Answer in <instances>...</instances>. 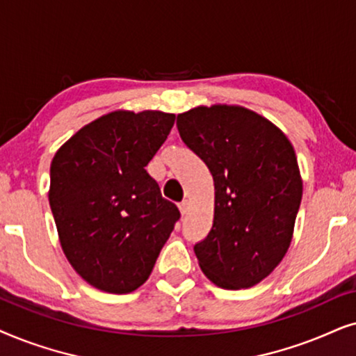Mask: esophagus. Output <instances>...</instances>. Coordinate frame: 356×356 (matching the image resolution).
<instances>
[{
	"mask_svg": "<svg viewBox=\"0 0 356 356\" xmlns=\"http://www.w3.org/2000/svg\"><path fill=\"white\" fill-rule=\"evenodd\" d=\"M188 210H191V203H188V200H184L179 203V211H181L182 216H186Z\"/></svg>",
	"mask_w": 356,
	"mask_h": 356,
	"instance_id": "1",
	"label": "esophagus"
}]
</instances>
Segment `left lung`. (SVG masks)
Listing matches in <instances>:
<instances>
[{
	"mask_svg": "<svg viewBox=\"0 0 356 356\" xmlns=\"http://www.w3.org/2000/svg\"><path fill=\"white\" fill-rule=\"evenodd\" d=\"M177 129L215 182L211 231L193 245L202 272L225 290L257 285L291 244L302 197L293 145L265 117L226 104L179 113Z\"/></svg>",
	"mask_w": 356,
	"mask_h": 356,
	"instance_id": "1",
	"label": "left lung"
}]
</instances>
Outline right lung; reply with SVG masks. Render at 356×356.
I'll list each match as a JSON object with an SVG mask.
<instances>
[{"instance_id":"obj_1","label":"right lung","mask_w":356,"mask_h":356,"mask_svg":"<svg viewBox=\"0 0 356 356\" xmlns=\"http://www.w3.org/2000/svg\"><path fill=\"white\" fill-rule=\"evenodd\" d=\"M174 120L159 111L111 112L54 156L49 202L61 249L97 290L125 295L143 285L181 218L145 169Z\"/></svg>"}]
</instances>
